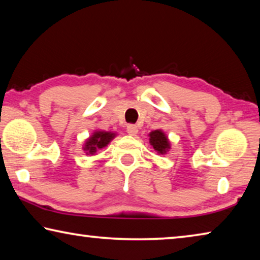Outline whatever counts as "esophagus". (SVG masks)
I'll list each match as a JSON object with an SVG mask.
<instances>
[{
	"label": "esophagus",
	"instance_id": "1",
	"mask_svg": "<svg viewBox=\"0 0 260 260\" xmlns=\"http://www.w3.org/2000/svg\"><path fill=\"white\" fill-rule=\"evenodd\" d=\"M126 131H127V133H128L129 135H136L138 134V132H139V129H138V126L136 125H127V128H126Z\"/></svg>",
	"mask_w": 260,
	"mask_h": 260
}]
</instances>
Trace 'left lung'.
I'll return each mask as SVG.
<instances>
[{"label": "left lung", "instance_id": "obj_1", "mask_svg": "<svg viewBox=\"0 0 260 260\" xmlns=\"http://www.w3.org/2000/svg\"><path fill=\"white\" fill-rule=\"evenodd\" d=\"M149 143L157 151L158 155H166L171 149L170 140L161 129H156L149 133Z\"/></svg>", "mask_w": 260, "mask_h": 260}]
</instances>
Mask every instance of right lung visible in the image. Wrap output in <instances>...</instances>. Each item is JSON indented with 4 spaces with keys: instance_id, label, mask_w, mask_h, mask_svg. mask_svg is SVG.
I'll return each instance as SVG.
<instances>
[{
    "instance_id": "1",
    "label": "right lung",
    "mask_w": 260,
    "mask_h": 260,
    "mask_svg": "<svg viewBox=\"0 0 260 260\" xmlns=\"http://www.w3.org/2000/svg\"><path fill=\"white\" fill-rule=\"evenodd\" d=\"M117 134L112 133V132H105V131H95L89 138L85 141L83 144V151L86 155H95L96 151L100 149H103L111 142V141L116 138Z\"/></svg>"
}]
</instances>
